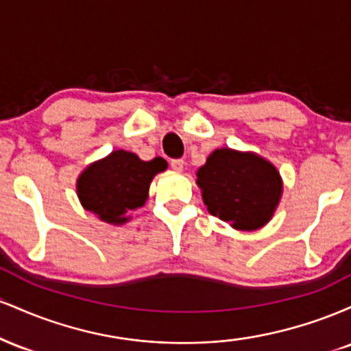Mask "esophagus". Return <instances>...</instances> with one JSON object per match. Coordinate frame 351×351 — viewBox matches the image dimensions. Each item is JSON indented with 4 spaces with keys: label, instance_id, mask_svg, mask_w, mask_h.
I'll return each instance as SVG.
<instances>
[{
    "label": "esophagus",
    "instance_id": "34e87169",
    "mask_svg": "<svg viewBox=\"0 0 351 351\" xmlns=\"http://www.w3.org/2000/svg\"><path fill=\"white\" fill-rule=\"evenodd\" d=\"M170 165H171V168L175 171H183V167H184V162L181 158H176V160H171L170 162Z\"/></svg>",
    "mask_w": 351,
    "mask_h": 351
}]
</instances>
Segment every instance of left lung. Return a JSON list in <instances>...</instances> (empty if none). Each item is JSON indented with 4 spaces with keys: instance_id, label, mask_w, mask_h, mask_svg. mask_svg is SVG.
I'll return each instance as SVG.
<instances>
[{
    "instance_id": "obj_1",
    "label": "left lung",
    "mask_w": 351,
    "mask_h": 351,
    "mask_svg": "<svg viewBox=\"0 0 351 351\" xmlns=\"http://www.w3.org/2000/svg\"><path fill=\"white\" fill-rule=\"evenodd\" d=\"M196 176L208 211L239 231L267 224L282 196L277 168L251 152L217 148Z\"/></svg>"
}]
</instances>
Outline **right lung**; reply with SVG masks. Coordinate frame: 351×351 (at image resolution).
Segmentation results:
<instances>
[{
  "label": "right lung",
  "instance_id": "right-lung-1",
  "mask_svg": "<svg viewBox=\"0 0 351 351\" xmlns=\"http://www.w3.org/2000/svg\"><path fill=\"white\" fill-rule=\"evenodd\" d=\"M162 156L143 162L135 153L115 150L88 165L77 180V196L84 209L108 224H123L128 211L142 208L156 173L167 170Z\"/></svg>",
  "mask_w": 351,
  "mask_h": 351
}]
</instances>
